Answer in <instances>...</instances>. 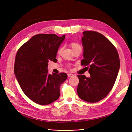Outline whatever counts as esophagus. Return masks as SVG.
Instances as JSON below:
<instances>
[{"mask_svg":"<svg viewBox=\"0 0 132 132\" xmlns=\"http://www.w3.org/2000/svg\"><path fill=\"white\" fill-rule=\"evenodd\" d=\"M68 77L74 76V74H71V73H68Z\"/></svg>","mask_w":132,"mask_h":132,"instance_id":"esophagus-1","label":"esophagus"}]
</instances>
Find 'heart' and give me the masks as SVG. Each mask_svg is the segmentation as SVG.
<instances>
[{
	"instance_id": "heart-1",
	"label": "heart",
	"mask_w": 132,
	"mask_h": 132,
	"mask_svg": "<svg viewBox=\"0 0 132 132\" xmlns=\"http://www.w3.org/2000/svg\"><path fill=\"white\" fill-rule=\"evenodd\" d=\"M69 46L70 47H71V48L72 49V51H75V50L78 49V48H81L80 45L78 43H76V42H71L69 43ZM61 52V49L59 50L58 51V53H60ZM70 67V66H69Z\"/></svg>"
}]
</instances>
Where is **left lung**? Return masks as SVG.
Masks as SVG:
<instances>
[{
	"mask_svg": "<svg viewBox=\"0 0 132 132\" xmlns=\"http://www.w3.org/2000/svg\"><path fill=\"white\" fill-rule=\"evenodd\" d=\"M82 38L84 59L81 65L87 67L89 78L78 75L79 97L89 103L98 102L110 92L120 67L119 54L106 37L95 31H85Z\"/></svg>",
	"mask_w": 132,
	"mask_h": 132,
	"instance_id": "left-lung-1",
	"label": "left lung"
}]
</instances>
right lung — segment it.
<instances>
[{"label":"right lung","mask_w":132,"mask_h":132,"mask_svg":"<svg viewBox=\"0 0 132 132\" xmlns=\"http://www.w3.org/2000/svg\"><path fill=\"white\" fill-rule=\"evenodd\" d=\"M65 35H35L20 47L14 65L16 79L24 93L33 102L48 105L58 99L60 86L67 78L64 72L50 74V61L56 62L58 49Z\"/></svg>","instance_id":"add662e5"}]
</instances>
